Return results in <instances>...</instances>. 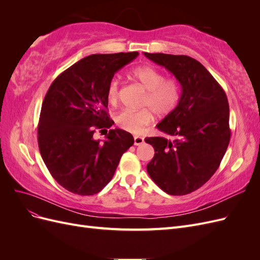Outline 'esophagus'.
<instances>
[{
  "label": "esophagus",
  "instance_id": "obj_1",
  "mask_svg": "<svg viewBox=\"0 0 260 260\" xmlns=\"http://www.w3.org/2000/svg\"><path fill=\"white\" fill-rule=\"evenodd\" d=\"M144 142V139L142 137H135V145H141Z\"/></svg>",
  "mask_w": 260,
  "mask_h": 260
}]
</instances>
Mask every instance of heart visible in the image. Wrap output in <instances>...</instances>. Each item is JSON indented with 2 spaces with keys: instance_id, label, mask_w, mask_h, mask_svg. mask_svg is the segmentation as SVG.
Returning a JSON list of instances; mask_svg holds the SVG:
<instances>
[{
  "instance_id": "heart-1",
  "label": "heart",
  "mask_w": 260,
  "mask_h": 260,
  "mask_svg": "<svg viewBox=\"0 0 260 260\" xmlns=\"http://www.w3.org/2000/svg\"><path fill=\"white\" fill-rule=\"evenodd\" d=\"M132 76L142 86L146 94L140 111L124 109L115 116L119 127L131 133H140L145 125L153 120V113L157 116H166L177 107L181 88L176 79H165V75L153 66H139L132 70ZM106 98L109 104H117L119 99V81L113 78L107 84Z\"/></svg>"
}]
</instances>
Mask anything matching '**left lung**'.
I'll use <instances>...</instances> for the list:
<instances>
[{
	"instance_id": "8db88e82",
	"label": "left lung",
	"mask_w": 260,
	"mask_h": 260,
	"mask_svg": "<svg viewBox=\"0 0 260 260\" xmlns=\"http://www.w3.org/2000/svg\"><path fill=\"white\" fill-rule=\"evenodd\" d=\"M181 85L177 107L156 125L165 137L146 138L155 149L149 177L164 192L185 195L215 174L230 142L229 104L223 89L200 61L186 55L144 53Z\"/></svg>"
}]
</instances>
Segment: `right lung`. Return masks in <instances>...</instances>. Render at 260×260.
Here are the masks:
<instances>
[{
    "label": "right lung",
    "mask_w": 260,
    "mask_h": 260,
    "mask_svg": "<svg viewBox=\"0 0 260 260\" xmlns=\"http://www.w3.org/2000/svg\"><path fill=\"white\" fill-rule=\"evenodd\" d=\"M138 55H90L62 72L46 92L38 125L39 149L52 177L69 192L99 193L135 143L131 133L121 129L106 130L103 142L93 135L114 124L106 111L107 84Z\"/></svg>",
    "instance_id": "add662e5"
}]
</instances>
